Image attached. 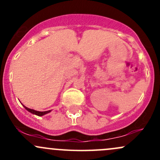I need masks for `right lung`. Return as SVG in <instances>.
I'll use <instances>...</instances> for the list:
<instances>
[{"mask_svg":"<svg viewBox=\"0 0 160 160\" xmlns=\"http://www.w3.org/2000/svg\"><path fill=\"white\" fill-rule=\"evenodd\" d=\"M24 107H25V108L26 109V110L28 111H29V112L32 113V114H36V115H38V116H42V115H44V114H47V113L50 112V111H38L33 110V109L28 108L25 107V106H24Z\"/></svg>","mask_w":160,"mask_h":160,"instance_id":"obj_1","label":"right lung"}]
</instances>
